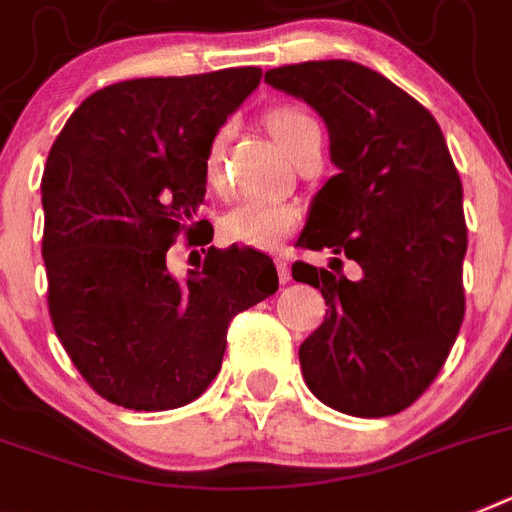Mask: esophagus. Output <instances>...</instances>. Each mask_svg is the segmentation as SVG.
I'll use <instances>...</instances> for the list:
<instances>
[{"instance_id":"34e87169","label":"esophagus","mask_w":512,"mask_h":512,"mask_svg":"<svg viewBox=\"0 0 512 512\" xmlns=\"http://www.w3.org/2000/svg\"><path fill=\"white\" fill-rule=\"evenodd\" d=\"M277 272H280V282H290V266L282 256H277Z\"/></svg>"}]
</instances>
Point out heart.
<instances>
[{"mask_svg": "<svg viewBox=\"0 0 512 512\" xmlns=\"http://www.w3.org/2000/svg\"><path fill=\"white\" fill-rule=\"evenodd\" d=\"M269 130L290 159L319 133L314 117L295 107H277L266 114ZM230 128H219L211 135L204 156V172L211 188H225V143ZM301 222V209L287 201H243L222 222V235L227 243L253 248H277Z\"/></svg>", "mask_w": 512, "mask_h": 512, "instance_id": "1", "label": "heart"}]
</instances>
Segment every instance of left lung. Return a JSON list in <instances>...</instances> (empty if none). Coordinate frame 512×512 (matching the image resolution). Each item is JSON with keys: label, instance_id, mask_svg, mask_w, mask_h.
I'll use <instances>...</instances> for the list:
<instances>
[{"label": "left lung", "instance_id": "1", "mask_svg": "<svg viewBox=\"0 0 512 512\" xmlns=\"http://www.w3.org/2000/svg\"><path fill=\"white\" fill-rule=\"evenodd\" d=\"M264 80L319 112L340 170L314 196L298 238L335 253L333 272L293 264V280L327 303L298 350L303 379L348 416L405 411L445 366L466 314L463 185L445 135L429 109L358 62L274 67ZM337 255L362 266L358 281L336 272Z\"/></svg>", "mask_w": 512, "mask_h": 512}]
</instances>
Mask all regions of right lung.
I'll return each mask as SVG.
<instances>
[{
  "label": "right lung",
  "instance_id": "right-lung-1",
  "mask_svg": "<svg viewBox=\"0 0 512 512\" xmlns=\"http://www.w3.org/2000/svg\"><path fill=\"white\" fill-rule=\"evenodd\" d=\"M259 67L135 78L88 96L57 135L41 177L49 316L75 369L130 411L188 405L219 374L232 316L277 293L256 248H209L180 282V232L211 243L204 156L256 91Z\"/></svg>",
  "mask_w": 512,
  "mask_h": 512
}]
</instances>
